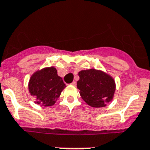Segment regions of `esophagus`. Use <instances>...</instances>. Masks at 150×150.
Instances as JSON below:
<instances>
[{
    "mask_svg": "<svg viewBox=\"0 0 150 150\" xmlns=\"http://www.w3.org/2000/svg\"><path fill=\"white\" fill-rule=\"evenodd\" d=\"M71 85H74V86H75V85H76V81H72V82H71Z\"/></svg>",
    "mask_w": 150,
    "mask_h": 150,
    "instance_id": "obj_1",
    "label": "esophagus"
}]
</instances>
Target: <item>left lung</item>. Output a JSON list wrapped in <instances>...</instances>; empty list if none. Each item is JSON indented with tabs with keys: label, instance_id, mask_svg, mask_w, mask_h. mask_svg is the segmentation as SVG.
I'll list each match as a JSON object with an SVG mask.
<instances>
[{
	"label": "left lung",
	"instance_id": "1",
	"mask_svg": "<svg viewBox=\"0 0 150 150\" xmlns=\"http://www.w3.org/2000/svg\"><path fill=\"white\" fill-rule=\"evenodd\" d=\"M77 88L81 98L94 108L106 106L113 98L115 82L110 75L95 69L82 70L79 72Z\"/></svg>",
	"mask_w": 150,
	"mask_h": 150
}]
</instances>
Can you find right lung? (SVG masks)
I'll use <instances>...</instances> for the list:
<instances>
[{
  "instance_id": "add662e5",
  "label": "right lung",
  "mask_w": 150,
  "mask_h": 150,
  "mask_svg": "<svg viewBox=\"0 0 150 150\" xmlns=\"http://www.w3.org/2000/svg\"><path fill=\"white\" fill-rule=\"evenodd\" d=\"M65 87L62 79L57 75L54 67L35 72L29 82L30 94L36 97L37 104L44 107L53 105Z\"/></svg>"
}]
</instances>
